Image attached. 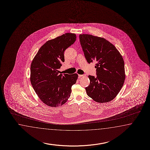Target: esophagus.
<instances>
[{
  "instance_id": "obj_1",
  "label": "esophagus",
  "mask_w": 150,
  "mask_h": 150,
  "mask_svg": "<svg viewBox=\"0 0 150 150\" xmlns=\"http://www.w3.org/2000/svg\"><path fill=\"white\" fill-rule=\"evenodd\" d=\"M84 75H80V74H79V77H81L84 76Z\"/></svg>"
}]
</instances>
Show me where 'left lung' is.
I'll return each instance as SVG.
<instances>
[{"mask_svg":"<svg viewBox=\"0 0 150 150\" xmlns=\"http://www.w3.org/2000/svg\"><path fill=\"white\" fill-rule=\"evenodd\" d=\"M80 41L87 62L96 63V77L89 75L90 84L87 95L98 103L115 98L125 78L124 62L115 46L103 38L80 34Z\"/></svg>","mask_w":150,"mask_h":150,"instance_id":"obj_1","label":"left lung"}]
</instances>
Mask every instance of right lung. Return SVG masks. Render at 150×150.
I'll use <instances>...</instances> for the list:
<instances>
[{
  "instance_id": "1",
  "label": "right lung",
  "mask_w": 150,
  "mask_h": 150,
  "mask_svg": "<svg viewBox=\"0 0 150 150\" xmlns=\"http://www.w3.org/2000/svg\"><path fill=\"white\" fill-rule=\"evenodd\" d=\"M74 33L64 34L47 41L41 47L30 65V82L37 95L51 107H60L70 96L77 74L60 73L64 62V52L76 41Z\"/></svg>"
}]
</instances>
